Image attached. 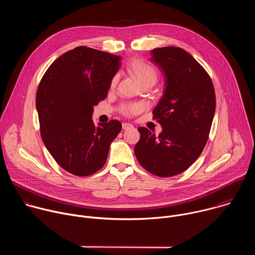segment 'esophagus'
I'll use <instances>...</instances> for the list:
<instances>
[{"label": "esophagus", "mask_w": 255, "mask_h": 255, "mask_svg": "<svg viewBox=\"0 0 255 255\" xmlns=\"http://www.w3.org/2000/svg\"><path fill=\"white\" fill-rule=\"evenodd\" d=\"M122 128H123V130H128V129L133 128V125H132V124H129V123H123Z\"/></svg>", "instance_id": "obj_1"}]
</instances>
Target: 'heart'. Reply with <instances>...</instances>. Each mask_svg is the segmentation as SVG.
<instances>
[{"label": "heart", "mask_w": 255, "mask_h": 255, "mask_svg": "<svg viewBox=\"0 0 255 255\" xmlns=\"http://www.w3.org/2000/svg\"><path fill=\"white\" fill-rule=\"evenodd\" d=\"M127 69L143 88L152 87L158 78L157 70L152 65L138 58L131 59L127 64ZM117 82L118 77H115L111 83L112 87H115ZM120 111L125 116H132L141 111V106L136 103L124 104L121 106Z\"/></svg>", "instance_id": "b5f03b06"}]
</instances>
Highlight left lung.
<instances>
[{
	"label": "left lung",
	"mask_w": 255,
	"mask_h": 255,
	"mask_svg": "<svg viewBox=\"0 0 255 255\" xmlns=\"http://www.w3.org/2000/svg\"><path fill=\"white\" fill-rule=\"evenodd\" d=\"M150 60L164 76L163 96L152 112L162 132L156 136L139 127L134 152L147 171L169 177L187 170L201 155L215 114L216 96L208 72L186 50L155 48Z\"/></svg>",
	"instance_id": "8db88e82"
}]
</instances>
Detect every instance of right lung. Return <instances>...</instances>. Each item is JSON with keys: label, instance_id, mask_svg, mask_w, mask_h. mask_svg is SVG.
<instances>
[{"label": "right lung", "instance_id": "right-lung-1", "mask_svg": "<svg viewBox=\"0 0 255 255\" xmlns=\"http://www.w3.org/2000/svg\"><path fill=\"white\" fill-rule=\"evenodd\" d=\"M121 57L79 46L54 60L36 93L40 134L59 166L78 176L91 175L106 163L122 124L111 120L95 127L94 106L105 100Z\"/></svg>", "mask_w": 255, "mask_h": 255}]
</instances>
